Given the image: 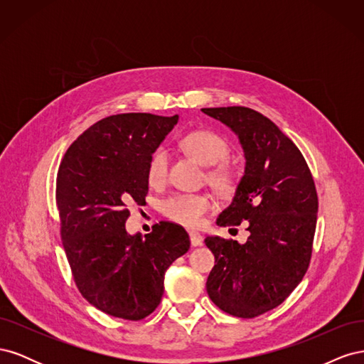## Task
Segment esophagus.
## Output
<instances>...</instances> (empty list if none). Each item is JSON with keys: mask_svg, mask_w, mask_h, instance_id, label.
Wrapping results in <instances>:
<instances>
[{"mask_svg": "<svg viewBox=\"0 0 364 364\" xmlns=\"http://www.w3.org/2000/svg\"><path fill=\"white\" fill-rule=\"evenodd\" d=\"M190 241L191 246H200L203 243V237L199 232H190Z\"/></svg>", "mask_w": 364, "mask_h": 364, "instance_id": "1", "label": "esophagus"}]
</instances>
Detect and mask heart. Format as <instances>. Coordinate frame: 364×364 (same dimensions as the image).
Listing matches in <instances>:
<instances>
[{
    "label": "heart",
    "instance_id": "b5f03b06",
    "mask_svg": "<svg viewBox=\"0 0 364 364\" xmlns=\"http://www.w3.org/2000/svg\"><path fill=\"white\" fill-rule=\"evenodd\" d=\"M181 146L200 164L211 167L206 179L214 190L222 194L232 193L237 185V173L226 162L230 153L228 141L213 130L199 129L186 134ZM168 173V155L164 149L153 151L147 165V181L151 186L162 185ZM162 214L173 222L197 228L213 209V199L208 194H173L162 202Z\"/></svg>",
    "mask_w": 364,
    "mask_h": 364
}]
</instances>
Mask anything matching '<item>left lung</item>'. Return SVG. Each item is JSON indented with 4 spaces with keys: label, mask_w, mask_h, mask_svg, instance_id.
Instances as JSON below:
<instances>
[{
    "label": "left lung",
    "mask_w": 364,
    "mask_h": 364,
    "mask_svg": "<svg viewBox=\"0 0 364 364\" xmlns=\"http://www.w3.org/2000/svg\"><path fill=\"white\" fill-rule=\"evenodd\" d=\"M202 112L232 129L246 168L217 225L247 222L245 245L206 237L215 266L206 281L211 301L225 313L252 318L281 305L310 266L317 222V193L301 150L267 117L243 106Z\"/></svg>",
    "instance_id": "1"
}]
</instances>
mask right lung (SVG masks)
<instances>
[{
	"instance_id": "right-lung-1",
	"label": "right lung",
	"mask_w": 364,
	"mask_h": 364,
	"mask_svg": "<svg viewBox=\"0 0 364 364\" xmlns=\"http://www.w3.org/2000/svg\"><path fill=\"white\" fill-rule=\"evenodd\" d=\"M179 117L118 114L97 121L65 153L56 179L60 237L77 289L98 310L141 321L156 310L164 274L190 249L170 222L129 235L127 205L146 203L147 165Z\"/></svg>"
}]
</instances>
